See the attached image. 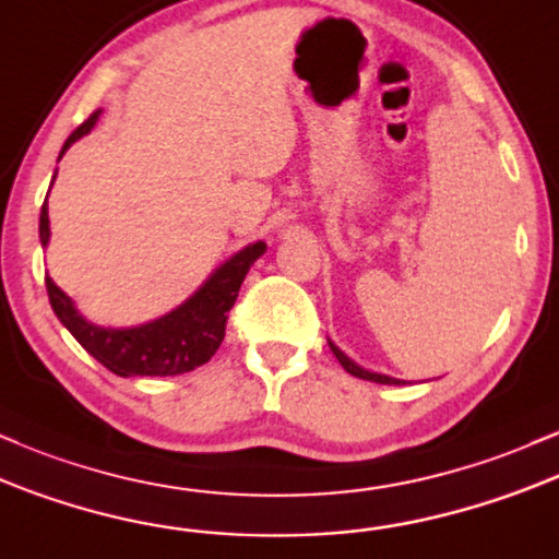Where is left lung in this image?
I'll return each instance as SVG.
<instances>
[{
	"label": "left lung",
	"mask_w": 559,
	"mask_h": 559,
	"mask_svg": "<svg viewBox=\"0 0 559 559\" xmlns=\"http://www.w3.org/2000/svg\"><path fill=\"white\" fill-rule=\"evenodd\" d=\"M330 348H332V354H335V359L343 364V369H346L348 374H354V378H361V380H372V382H380V385H401V380H396V378H388V374H378V372H369V369H361L359 364H354L348 359L346 354H343L341 348H335L330 343Z\"/></svg>",
	"instance_id": "obj_1"
}]
</instances>
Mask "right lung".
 I'll list each match as a JSON object with an SVG mask.
<instances>
[{
	"label": "right lung",
	"mask_w": 559,
	"mask_h": 559,
	"mask_svg": "<svg viewBox=\"0 0 559 559\" xmlns=\"http://www.w3.org/2000/svg\"><path fill=\"white\" fill-rule=\"evenodd\" d=\"M99 110H94L81 127L68 136L62 144V153L73 142L90 134L97 123ZM60 153V155H62ZM39 237L41 246L49 242V216L47 200L41 205L39 216ZM266 250V242H253L242 248L227 263L216 269L203 287L192 298H187L179 309H174L166 317L155 322L140 324V328L110 330L90 324L76 311L73 300L55 285L52 277H44L47 285L49 304L58 319L66 324L68 332L97 359L103 367H108L118 378H134V374H147V378H171V374H185L200 367L216 354L222 346L224 330H227L229 309L235 306L237 293H240L242 280L253 261Z\"/></svg>",
	"instance_id": "right-lung-1"
}]
</instances>
